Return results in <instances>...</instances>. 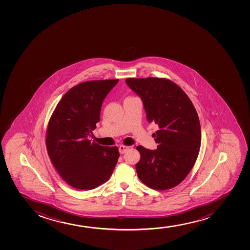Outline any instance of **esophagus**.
<instances>
[{
    "label": "esophagus",
    "mask_w": 250,
    "mask_h": 250,
    "mask_svg": "<svg viewBox=\"0 0 250 250\" xmlns=\"http://www.w3.org/2000/svg\"><path fill=\"white\" fill-rule=\"evenodd\" d=\"M128 149H129L128 146H124V145H121V146H119V152H120L121 154H124V153H125Z\"/></svg>",
    "instance_id": "obj_1"
}]
</instances>
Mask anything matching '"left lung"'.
<instances>
[{
	"instance_id": "1",
	"label": "left lung",
	"mask_w": 250,
	"mask_h": 250,
	"mask_svg": "<svg viewBox=\"0 0 250 250\" xmlns=\"http://www.w3.org/2000/svg\"><path fill=\"white\" fill-rule=\"evenodd\" d=\"M126 83L143 101L147 121L159 127L152 134L157 149L137 146L138 178L152 189L174 188L192 170L201 145L195 107L181 87L166 78H126Z\"/></svg>"
}]
</instances>
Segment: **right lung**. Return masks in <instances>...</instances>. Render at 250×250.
Masks as SVG:
<instances>
[{"instance_id": "right-lung-1", "label": "right lung", "mask_w": 250, "mask_h": 250, "mask_svg": "<svg viewBox=\"0 0 250 250\" xmlns=\"http://www.w3.org/2000/svg\"><path fill=\"white\" fill-rule=\"evenodd\" d=\"M114 80L88 81L66 92L55 108L46 130L48 156L66 184L80 190L106 183L118 163L117 146H101L87 137L100 121L101 107Z\"/></svg>"}]
</instances>
